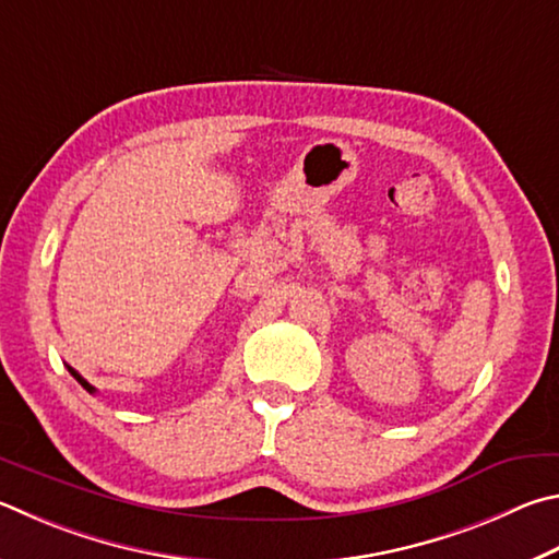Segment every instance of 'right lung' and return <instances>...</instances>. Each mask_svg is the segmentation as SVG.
I'll list each match as a JSON object with an SVG mask.
<instances>
[{
	"label": "right lung",
	"mask_w": 559,
	"mask_h": 559,
	"mask_svg": "<svg viewBox=\"0 0 559 559\" xmlns=\"http://www.w3.org/2000/svg\"><path fill=\"white\" fill-rule=\"evenodd\" d=\"M68 371H70V373H73V377H75V381H78L80 385H83V389H85L87 393H95V391H97V389H95V385H93V383H87V381H85L83 377H80V373H78V371H75L73 367H68Z\"/></svg>",
	"instance_id": "1"
}]
</instances>
